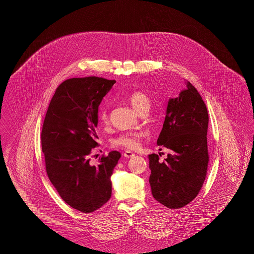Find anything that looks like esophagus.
Instances as JSON below:
<instances>
[{"label": "esophagus", "instance_id": "34e87169", "mask_svg": "<svg viewBox=\"0 0 254 254\" xmlns=\"http://www.w3.org/2000/svg\"><path fill=\"white\" fill-rule=\"evenodd\" d=\"M124 156L126 158H131L135 155L133 152H131V151H129V150H126L124 153Z\"/></svg>", "mask_w": 254, "mask_h": 254}]
</instances>
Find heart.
I'll use <instances>...</instances> for the list:
<instances>
[{"instance_id": "obj_1", "label": "heart", "mask_w": 254, "mask_h": 254, "mask_svg": "<svg viewBox=\"0 0 254 254\" xmlns=\"http://www.w3.org/2000/svg\"><path fill=\"white\" fill-rule=\"evenodd\" d=\"M127 100L140 115H145L151 106L149 97L140 90H134L127 95ZM99 121L106 126L109 121V109L103 107L99 110ZM143 134L135 131L122 132L110 142L112 147H121L126 149H135L140 145V140Z\"/></svg>"}]
</instances>
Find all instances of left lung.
Returning a JSON list of instances; mask_svg holds the SVG:
<instances>
[{"instance_id": "1", "label": "left lung", "mask_w": 254, "mask_h": 254, "mask_svg": "<svg viewBox=\"0 0 254 254\" xmlns=\"http://www.w3.org/2000/svg\"><path fill=\"white\" fill-rule=\"evenodd\" d=\"M179 97L170 99L157 145L171 151L163 162L150 154L149 184L154 199L169 208H180L198 195L207 165L208 113L205 102L190 83Z\"/></svg>"}]
</instances>
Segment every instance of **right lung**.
<instances>
[{"instance_id": "add662e5", "label": "right lung", "mask_w": 254, "mask_h": 254, "mask_svg": "<svg viewBox=\"0 0 254 254\" xmlns=\"http://www.w3.org/2000/svg\"><path fill=\"white\" fill-rule=\"evenodd\" d=\"M115 83L96 76L64 81L43 124L42 150L49 180L67 205L84 213L110 199V176L121 157L114 150L102 155L97 165L89 163L98 146V107Z\"/></svg>"}]
</instances>
